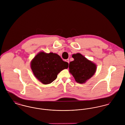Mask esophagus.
Masks as SVG:
<instances>
[{"mask_svg": "<svg viewBox=\"0 0 125 125\" xmlns=\"http://www.w3.org/2000/svg\"><path fill=\"white\" fill-rule=\"evenodd\" d=\"M65 61H66V62H68V63H69V59H66V60H65Z\"/></svg>", "mask_w": 125, "mask_h": 125, "instance_id": "34e87169", "label": "esophagus"}]
</instances>
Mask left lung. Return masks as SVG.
Returning <instances> with one entry per match:
<instances>
[{
  "instance_id": "left-lung-1",
  "label": "left lung",
  "mask_w": 125,
  "mask_h": 125,
  "mask_svg": "<svg viewBox=\"0 0 125 125\" xmlns=\"http://www.w3.org/2000/svg\"><path fill=\"white\" fill-rule=\"evenodd\" d=\"M74 60L69 63V72L78 83H84L95 73L96 65L80 53L73 54Z\"/></svg>"
}]
</instances>
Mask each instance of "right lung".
Listing matches in <instances>:
<instances>
[{"label":"right lung","mask_w":125,"mask_h":125,"mask_svg":"<svg viewBox=\"0 0 125 125\" xmlns=\"http://www.w3.org/2000/svg\"><path fill=\"white\" fill-rule=\"evenodd\" d=\"M68 67L69 63L63 61L57 54L43 52L39 53L31 63L34 75L44 84L52 83L56 79L58 74Z\"/></svg>","instance_id":"1"}]
</instances>
